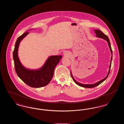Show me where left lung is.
<instances>
[{
    "label": "left lung",
    "mask_w": 124,
    "mask_h": 124,
    "mask_svg": "<svg viewBox=\"0 0 124 124\" xmlns=\"http://www.w3.org/2000/svg\"><path fill=\"white\" fill-rule=\"evenodd\" d=\"M94 31L95 33L96 34V37H98V38H102V39L106 40V41L107 42L108 46H109V47L110 48V50L111 53V54H112V57H111V59L110 64L109 70V71L108 72V74H107L106 77L105 78H104L102 79V80H101L100 81L97 82V83H95L93 84H81V83H80L77 82V81L74 78H73L71 72V76L72 77L73 80H74V81L75 82V83L77 84L78 85H79V86H80L83 87H85V88H93V87H94L95 86H97V85H99L101 83L103 82L104 81H105L107 78L108 77L109 73H110V69H111V64H112V48H111V44H110V43L109 39V38H108V37L106 35H105L103 32H102V31H101L100 30H95Z\"/></svg>",
    "instance_id": "left-lung-1"
}]
</instances>
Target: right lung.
I'll return each mask as SVG.
<instances>
[{
    "label": "right lung",
    "instance_id": "add662e5",
    "mask_svg": "<svg viewBox=\"0 0 124 124\" xmlns=\"http://www.w3.org/2000/svg\"><path fill=\"white\" fill-rule=\"evenodd\" d=\"M28 33V32H25L19 36L16 42L13 52L15 69L18 76L24 83L30 87L39 88L46 85L51 81L54 69L62 59V56L49 57L44 65L39 69L30 70L25 68L19 59L18 52L20 42Z\"/></svg>",
    "mask_w": 124,
    "mask_h": 124
}]
</instances>
